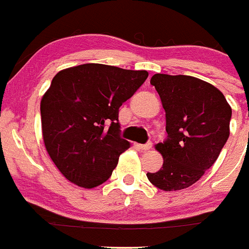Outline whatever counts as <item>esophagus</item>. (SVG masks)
I'll return each instance as SVG.
<instances>
[{"mask_svg": "<svg viewBox=\"0 0 249 249\" xmlns=\"http://www.w3.org/2000/svg\"><path fill=\"white\" fill-rule=\"evenodd\" d=\"M140 148L143 149V151H148V149L152 148V142H147L144 144H140Z\"/></svg>", "mask_w": 249, "mask_h": 249, "instance_id": "1", "label": "esophagus"}]
</instances>
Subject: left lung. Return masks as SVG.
Masks as SVG:
<instances>
[{
  "label": "left lung",
  "mask_w": 249,
  "mask_h": 249,
  "mask_svg": "<svg viewBox=\"0 0 249 249\" xmlns=\"http://www.w3.org/2000/svg\"><path fill=\"white\" fill-rule=\"evenodd\" d=\"M151 85L166 111L168 136L156 144L163 164L147 178L160 190H183L218 158L230 137L232 108L219 89L196 77L157 73Z\"/></svg>",
  "instance_id": "obj_1"
}]
</instances>
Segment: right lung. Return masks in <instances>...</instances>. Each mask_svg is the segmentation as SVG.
<instances>
[{"instance_id": "right-lung-1", "label": "right lung", "mask_w": 249, "mask_h": 249, "mask_svg": "<svg viewBox=\"0 0 249 249\" xmlns=\"http://www.w3.org/2000/svg\"><path fill=\"white\" fill-rule=\"evenodd\" d=\"M148 77L101 63L59 71L41 101L46 149L68 181L93 188L111 177L121 153L118 109Z\"/></svg>"}]
</instances>
